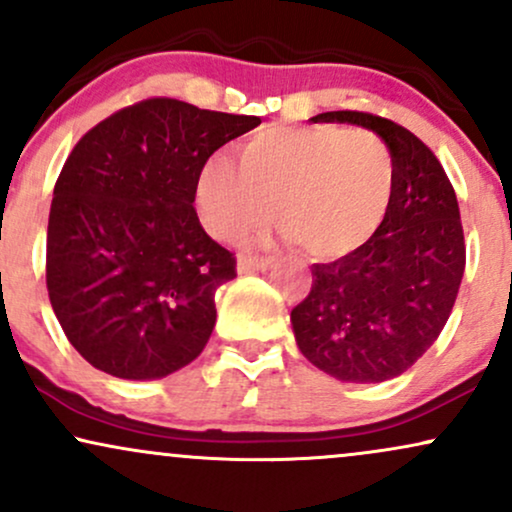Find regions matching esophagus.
<instances>
[{
  "label": "esophagus",
  "mask_w": 512,
  "mask_h": 512,
  "mask_svg": "<svg viewBox=\"0 0 512 512\" xmlns=\"http://www.w3.org/2000/svg\"><path fill=\"white\" fill-rule=\"evenodd\" d=\"M272 267V257H240L238 260V274H250V272H264V269Z\"/></svg>",
  "instance_id": "obj_1"
}]
</instances>
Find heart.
<instances>
[{
    "label": "heart",
    "instance_id": "heart-1",
    "mask_svg": "<svg viewBox=\"0 0 512 512\" xmlns=\"http://www.w3.org/2000/svg\"><path fill=\"white\" fill-rule=\"evenodd\" d=\"M396 164L384 138L343 126H269L240 150L214 152L197 178V207L214 236L236 238L276 214L283 236L317 260L372 238L389 212Z\"/></svg>",
    "mask_w": 512,
    "mask_h": 512
}]
</instances>
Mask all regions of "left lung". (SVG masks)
Returning a JSON list of instances; mask_svg holds the SVG:
<instances>
[{"instance_id": "left-lung-1", "label": "left lung", "mask_w": 512, "mask_h": 512, "mask_svg": "<svg viewBox=\"0 0 512 512\" xmlns=\"http://www.w3.org/2000/svg\"><path fill=\"white\" fill-rule=\"evenodd\" d=\"M312 121L357 123L384 138L396 190L367 243L312 267V288L291 322L312 365L341 381L400 377L434 346L458 298L465 233L458 197L432 150L396 121L367 112H326Z\"/></svg>"}]
</instances>
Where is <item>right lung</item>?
<instances>
[{
  "label": "right lung",
  "instance_id": "right-lung-1",
  "mask_svg": "<svg viewBox=\"0 0 512 512\" xmlns=\"http://www.w3.org/2000/svg\"><path fill=\"white\" fill-rule=\"evenodd\" d=\"M260 123L150 97L73 147L49 209L47 291L92 367L162 379L207 346L214 293L236 279V257L197 219V178L221 145Z\"/></svg>",
  "mask_w": 512,
  "mask_h": 512
}]
</instances>
